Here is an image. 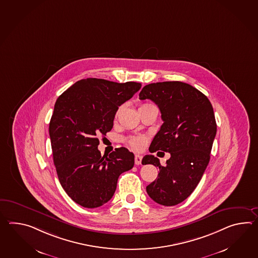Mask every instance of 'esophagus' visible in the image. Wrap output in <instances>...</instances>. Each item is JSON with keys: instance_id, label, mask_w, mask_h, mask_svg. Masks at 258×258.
Wrapping results in <instances>:
<instances>
[{"instance_id": "34e87169", "label": "esophagus", "mask_w": 258, "mask_h": 258, "mask_svg": "<svg viewBox=\"0 0 258 258\" xmlns=\"http://www.w3.org/2000/svg\"><path fill=\"white\" fill-rule=\"evenodd\" d=\"M142 160H143V156L142 155H135V164L136 165H141L142 164Z\"/></svg>"}]
</instances>
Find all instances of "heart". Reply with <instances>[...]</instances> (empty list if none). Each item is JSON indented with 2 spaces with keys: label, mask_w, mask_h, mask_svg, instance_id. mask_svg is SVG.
<instances>
[{
  "label": "heart",
  "mask_w": 258,
  "mask_h": 258,
  "mask_svg": "<svg viewBox=\"0 0 258 258\" xmlns=\"http://www.w3.org/2000/svg\"><path fill=\"white\" fill-rule=\"evenodd\" d=\"M126 143L134 150H142L146 143V138L139 135L131 136L126 139Z\"/></svg>",
  "instance_id": "heart-1"
}]
</instances>
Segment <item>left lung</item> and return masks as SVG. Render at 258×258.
I'll return each instance as SVG.
<instances>
[{
    "label": "left lung",
    "instance_id": "1",
    "mask_svg": "<svg viewBox=\"0 0 258 258\" xmlns=\"http://www.w3.org/2000/svg\"><path fill=\"white\" fill-rule=\"evenodd\" d=\"M139 97L157 104L164 121L150 152L170 153L165 166L154 155L143 157V165L159 168L158 178L146 187L147 194L159 205L176 206L191 195L210 160L217 134L212 104L204 93L181 81L151 83Z\"/></svg>",
    "mask_w": 258,
    "mask_h": 258
}]
</instances>
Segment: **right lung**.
<instances>
[{
	"instance_id": "right-lung-1",
	"label": "right lung",
	"mask_w": 258,
	"mask_h": 258,
	"mask_svg": "<svg viewBox=\"0 0 258 258\" xmlns=\"http://www.w3.org/2000/svg\"><path fill=\"white\" fill-rule=\"evenodd\" d=\"M141 87L89 78L56 100L49 125L53 163L64 191L80 206L96 208L107 203L120 174L134 166V155L125 147L102 156L98 136L112 130L118 106Z\"/></svg>"
}]
</instances>
